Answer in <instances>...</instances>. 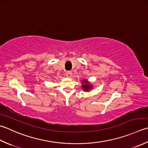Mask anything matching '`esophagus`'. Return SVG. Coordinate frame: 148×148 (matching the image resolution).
I'll use <instances>...</instances> for the list:
<instances>
[{
  "instance_id": "1",
  "label": "esophagus",
  "mask_w": 148,
  "mask_h": 148,
  "mask_svg": "<svg viewBox=\"0 0 148 148\" xmlns=\"http://www.w3.org/2000/svg\"><path fill=\"white\" fill-rule=\"evenodd\" d=\"M65 75L66 77H72V73L71 71H66V73H65Z\"/></svg>"
}]
</instances>
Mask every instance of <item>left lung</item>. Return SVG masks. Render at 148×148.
Returning a JSON list of instances; mask_svg holds the SVG:
<instances>
[{"label":"left lung","instance_id":"1","mask_svg":"<svg viewBox=\"0 0 148 148\" xmlns=\"http://www.w3.org/2000/svg\"><path fill=\"white\" fill-rule=\"evenodd\" d=\"M82 84H83L82 88L83 89V90H85V91L86 92V91H88L89 90H90V89L92 88V86L91 84H90L89 82H88L87 81L85 80V79L83 80Z\"/></svg>","mask_w":148,"mask_h":148}]
</instances>
